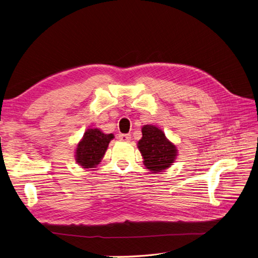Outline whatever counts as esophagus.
<instances>
[{
  "label": "esophagus",
  "mask_w": 258,
  "mask_h": 258,
  "mask_svg": "<svg viewBox=\"0 0 258 258\" xmlns=\"http://www.w3.org/2000/svg\"><path fill=\"white\" fill-rule=\"evenodd\" d=\"M119 140L123 142H130L131 136L129 134L128 135H119Z\"/></svg>",
  "instance_id": "34e87169"
}]
</instances>
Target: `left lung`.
Returning <instances> with one entry per match:
<instances>
[{
    "label": "left lung",
    "mask_w": 258,
    "mask_h": 258,
    "mask_svg": "<svg viewBox=\"0 0 258 258\" xmlns=\"http://www.w3.org/2000/svg\"><path fill=\"white\" fill-rule=\"evenodd\" d=\"M142 136L138 142V147L147 169L156 173L172 165L176 157V147L160 129L152 124H145L142 128Z\"/></svg>",
    "instance_id": "1"
}]
</instances>
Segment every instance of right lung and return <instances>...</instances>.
<instances>
[{"instance_id": "1", "label": "right lung", "mask_w": 258, "mask_h": 258, "mask_svg": "<svg viewBox=\"0 0 258 258\" xmlns=\"http://www.w3.org/2000/svg\"><path fill=\"white\" fill-rule=\"evenodd\" d=\"M114 136L105 135L99 129H88L76 147V161L84 168H95L102 159L108 143Z\"/></svg>"}]
</instances>
